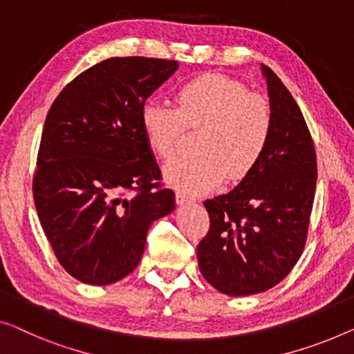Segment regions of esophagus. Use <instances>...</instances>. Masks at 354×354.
<instances>
[{"label":"esophagus","instance_id":"1","mask_svg":"<svg viewBox=\"0 0 354 354\" xmlns=\"http://www.w3.org/2000/svg\"><path fill=\"white\" fill-rule=\"evenodd\" d=\"M194 197L192 195H189V194H186V192H183V191H178L176 192V203L178 205H186V203H191V202H194Z\"/></svg>","mask_w":354,"mask_h":354}]
</instances>
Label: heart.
<instances>
[{
  "label": "heart",
  "instance_id": "1",
  "mask_svg": "<svg viewBox=\"0 0 354 354\" xmlns=\"http://www.w3.org/2000/svg\"><path fill=\"white\" fill-rule=\"evenodd\" d=\"M176 108L151 98L143 104L140 122L156 156L175 154L186 129H200L192 156L178 157L165 167V179L186 192L216 187L229 175L240 181L266 154L273 131L268 102L251 93L245 84L223 75H202L181 84Z\"/></svg>",
  "mask_w": 354,
  "mask_h": 354
}]
</instances>
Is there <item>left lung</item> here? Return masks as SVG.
Wrapping results in <instances>:
<instances>
[{"label":"left lung","mask_w":354,"mask_h":354,"mask_svg":"<svg viewBox=\"0 0 354 354\" xmlns=\"http://www.w3.org/2000/svg\"><path fill=\"white\" fill-rule=\"evenodd\" d=\"M273 114L266 154L234 191L205 200L209 230L198 267L219 292L251 295L288 277L302 256L316 187V152L302 111L262 65Z\"/></svg>","instance_id":"obj_1"}]
</instances>
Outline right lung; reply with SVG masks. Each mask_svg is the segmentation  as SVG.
I'll use <instances>...</instances> for the list:
<instances>
[{"instance_id":"1","label":"right lung","mask_w":354,"mask_h":354,"mask_svg":"<svg viewBox=\"0 0 354 354\" xmlns=\"http://www.w3.org/2000/svg\"><path fill=\"white\" fill-rule=\"evenodd\" d=\"M178 62L114 57L68 84L42 129L33 176L39 221L62 267L103 286L133 272L156 219L175 209L140 122Z\"/></svg>"}]
</instances>
